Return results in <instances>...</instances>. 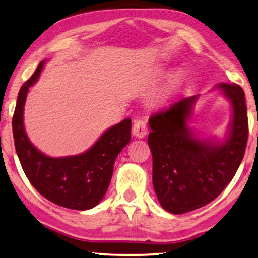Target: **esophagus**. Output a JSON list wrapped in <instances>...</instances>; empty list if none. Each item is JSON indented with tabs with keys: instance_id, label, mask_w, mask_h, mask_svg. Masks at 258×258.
I'll list each match as a JSON object with an SVG mask.
<instances>
[{
	"instance_id": "34e87169",
	"label": "esophagus",
	"mask_w": 258,
	"mask_h": 258,
	"mask_svg": "<svg viewBox=\"0 0 258 258\" xmlns=\"http://www.w3.org/2000/svg\"><path fill=\"white\" fill-rule=\"evenodd\" d=\"M132 133L137 138H144L147 134V125L146 121L141 120V119H138V120L134 121L132 126Z\"/></svg>"
}]
</instances>
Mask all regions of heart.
Segmentation results:
<instances>
[{
    "label": "heart",
    "instance_id": "b5f03b06",
    "mask_svg": "<svg viewBox=\"0 0 258 258\" xmlns=\"http://www.w3.org/2000/svg\"><path fill=\"white\" fill-rule=\"evenodd\" d=\"M180 84V77H177V76H176V77H174L173 79H172V82H170V85H169V88H176V86L177 85H179Z\"/></svg>",
    "mask_w": 258,
    "mask_h": 258
}]
</instances>
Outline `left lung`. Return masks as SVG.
<instances>
[{"mask_svg":"<svg viewBox=\"0 0 258 258\" xmlns=\"http://www.w3.org/2000/svg\"><path fill=\"white\" fill-rule=\"evenodd\" d=\"M216 88L233 105L230 132L223 143L199 140L187 126L199 96L182 98L148 120L154 190L162 208L172 214L191 212L215 200L244 157L248 141L244 91L226 83Z\"/></svg>","mask_w":258,"mask_h":258,"instance_id":"obj_1","label":"left lung"}]
</instances>
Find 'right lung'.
<instances>
[{"mask_svg": "<svg viewBox=\"0 0 258 258\" xmlns=\"http://www.w3.org/2000/svg\"><path fill=\"white\" fill-rule=\"evenodd\" d=\"M39 63L30 79L22 85L13 117L14 143L28 180L49 201L69 209L86 210L103 200L110 186L118 154L131 140V119L105 131L84 153L51 158L38 151L25 133L23 111L29 88L34 85L44 67Z\"/></svg>", "mask_w": 258, "mask_h": 258, "instance_id": "right-lung-1", "label": "right lung"}]
</instances>
